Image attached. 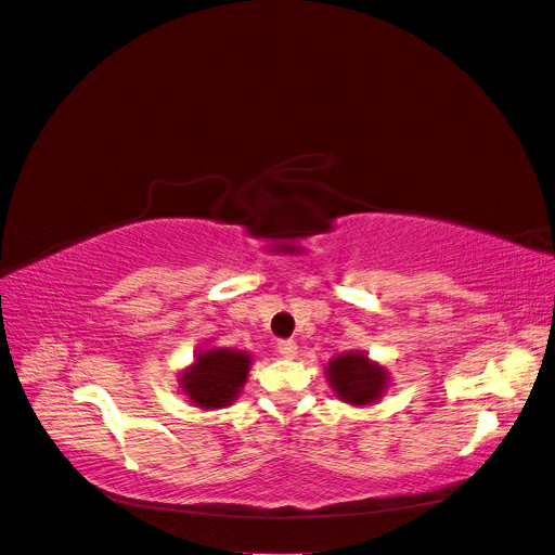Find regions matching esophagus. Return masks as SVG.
Wrapping results in <instances>:
<instances>
[{
  "label": "esophagus",
  "instance_id": "esophagus-1",
  "mask_svg": "<svg viewBox=\"0 0 555 555\" xmlns=\"http://www.w3.org/2000/svg\"><path fill=\"white\" fill-rule=\"evenodd\" d=\"M275 349H278V354L284 359H294L298 354V345L294 340H280Z\"/></svg>",
  "mask_w": 555,
  "mask_h": 555
}]
</instances>
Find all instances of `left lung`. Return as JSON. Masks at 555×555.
<instances>
[{
  "mask_svg": "<svg viewBox=\"0 0 555 555\" xmlns=\"http://www.w3.org/2000/svg\"><path fill=\"white\" fill-rule=\"evenodd\" d=\"M328 384L340 400L351 405H367L382 396L386 373L361 351H347L328 363Z\"/></svg>",
  "mask_w": 555,
  "mask_h": 555,
  "instance_id": "left-lung-1",
  "label": "left lung"
}]
</instances>
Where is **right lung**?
<instances>
[{
    "label": "right lung",
    "mask_w": 555,
    "mask_h": 555,
    "mask_svg": "<svg viewBox=\"0 0 555 555\" xmlns=\"http://www.w3.org/2000/svg\"><path fill=\"white\" fill-rule=\"evenodd\" d=\"M249 357L245 351L208 349L201 351L196 363L182 375V389L198 408H227L241 393L247 379Z\"/></svg>",
    "instance_id": "1"
}]
</instances>
